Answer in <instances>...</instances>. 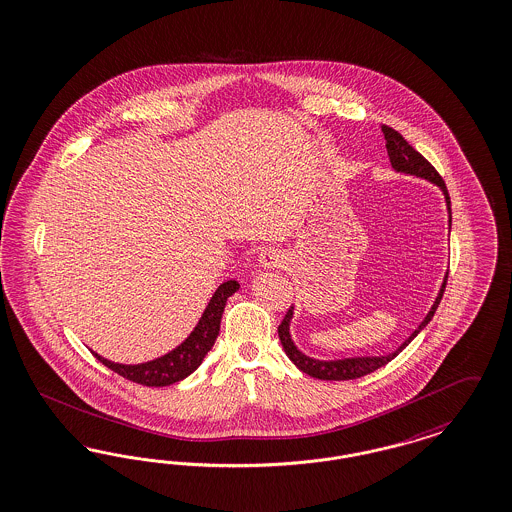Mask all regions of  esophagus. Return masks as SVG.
<instances>
[{"mask_svg": "<svg viewBox=\"0 0 512 512\" xmlns=\"http://www.w3.org/2000/svg\"><path fill=\"white\" fill-rule=\"evenodd\" d=\"M260 264L267 267V269H275V267H283L285 264V256L275 250V248H266L262 254H260Z\"/></svg>", "mask_w": 512, "mask_h": 512, "instance_id": "1", "label": "esophagus"}]
</instances>
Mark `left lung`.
Wrapping results in <instances>:
<instances>
[{"label":"left lung","instance_id":"1","mask_svg":"<svg viewBox=\"0 0 512 512\" xmlns=\"http://www.w3.org/2000/svg\"><path fill=\"white\" fill-rule=\"evenodd\" d=\"M382 132H384L386 151H388V156H390V162H392L394 170L403 172V174L417 176V178L428 179V181L436 183V185L444 191L447 210H451V200H449V193H447L445 181L442 179V176L436 172V168H434L419 151H415V149L403 139V135L398 134L394 128L382 124ZM449 225H451V216H449ZM445 285H447V275H445L442 289L438 292V298H436L432 310L424 317L423 323L413 331V334L401 344L396 352H392V354H388V356L350 357V359H336V361H319V359L304 356V354L294 346V342H292V338H290L289 325L290 319H292V306H290L289 312H287L285 319L281 321V325H279V329H277L279 340H281V344H283V348H285V352H287L290 361H292L302 373H306V375H310V377L321 378V380H354V378L365 377V375L377 371L380 367H384L386 363H390V361L398 356L401 350L430 323V319L434 317V313H436L438 306H440V300H442V296H444Z\"/></svg>","mask_w":512,"mask_h":512}]
</instances>
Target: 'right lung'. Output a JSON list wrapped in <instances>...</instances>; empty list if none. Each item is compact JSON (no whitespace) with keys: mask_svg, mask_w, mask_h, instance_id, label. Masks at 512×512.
<instances>
[{"mask_svg":"<svg viewBox=\"0 0 512 512\" xmlns=\"http://www.w3.org/2000/svg\"><path fill=\"white\" fill-rule=\"evenodd\" d=\"M237 290H239V283L233 279L220 285L202 313L195 331L181 346L166 356L158 357L149 363H141V365H120V363H112L109 359L97 356V354H93V356L97 357L105 367L118 373L120 377L128 378L141 386H170L174 382H179V380L189 377L199 367L204 356L214 346V342L220 334L225 302Z\"/></svg>","mask_w":512,"mask_h":512,"instance_id":"obj_1","label":"right lung"}]
</instances>
